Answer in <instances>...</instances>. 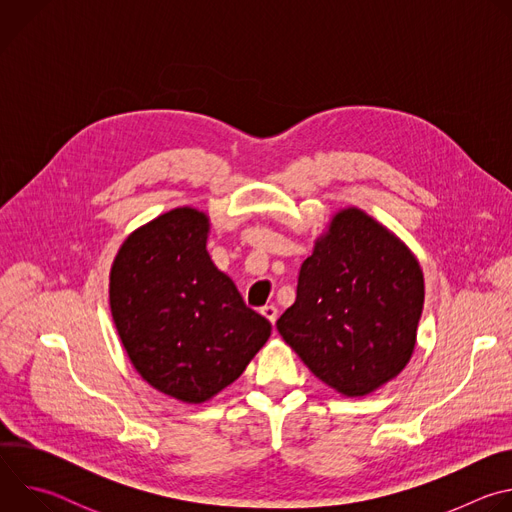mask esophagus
<instances>
[{
    "label": "esophagus",
    "instance_id": "esophagus-1",
    "mask_svg": "<svg viewBox=\"0 0 512 512\" xmlns=\"http://www.w3.org/2000/svg\"><path fill=\"white\" fill-rule=\"evenodd\" d=\"M261 314H263L271 324H275V320H277V308H275V306H271V304H269V306H263V308H261Z\"/></svg>",
    "mask_w": 512,
    "mask_h": 512
}]
</instances>
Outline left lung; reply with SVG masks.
<instances>
[{"label": "left lung", "mask_w": 512, "mask_h": 512, "mask_svg": "<svg viewBox=\"0 0 512 512\" xmlns=\"http://www.w3.org/2000/svg\"><path fill=\"white\" fill-rule=\"evenodd\" d=\"M423 298L411 251L369 214L346 208L302 263L296 302L277 330L320 381L360 397L405 369Z\"/></svg>", "instance_id": "8db88e82"}]
</instances>
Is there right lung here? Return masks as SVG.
Here are the masks:
<instances>
[{
	"mask_svg": "<svg viewBox=\"0 0 512 512\" xmlns=\"http://www.w3.org/2000/svg\"><path fill=\"white\" fill-rule=\"evenodd\" d=\"M206 233L204 212L174 208L135 231L111 267V314L135 371L184 403L237 381L271 334L210 261Z\"/></svg>",
	"mask_w": 512,
	"mask_h": 512,
	"instance_id": "right-lung-1",
	"label": "right lung"
}]
</instances>
